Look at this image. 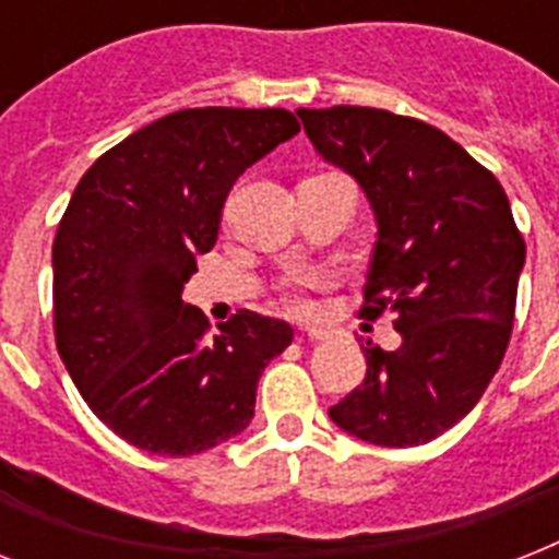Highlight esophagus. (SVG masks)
<instances>
[{"label": "esophagus", "instance_id": "1", "mask_svg": "<svg viewBox=\"0 0 559 559\" xmlns=\"http://www.w3.org/2000/svg\"><path fill=\"white\" fill-rule=\"evenodd\" d=\"M307 340H328L331 331H324V328H307Z\"/></svg>", "mask_w": 559, "mask_h": 559}]
</instances>
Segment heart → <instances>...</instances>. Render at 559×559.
I'll list each match as a JSON object with an SVG mask.
<instances>
[{"instance_id":"heart-1","label":"heart","mask_w":559,"mask_h":559,"mask_svg":"<svg viewBox=\"0 0 559 559\" xmlns=\"http://www.w3.org/2000/svg\"><path fill=\"white\" fill-rule=\"evenodd\" d=\"M319 281H322V275H319V272H301V275H296V278H293V287H289V293H287L289 307H293V310H307L305 289L316 287Z\"/></svg>"}]
</instances>
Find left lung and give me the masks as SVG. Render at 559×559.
<instances>
[{
    "instance_id": "8db88e82",
    "label": "left lung",
    "mask_w": 559,
    "mask_h": 559,
    "mask_svg": "<svg viewBox=\"0 0 559 559\" xmlns=\"http://www.w3.org/2000/svg\"><path fill=\"white\" fill-rule=\"evenodd\" d=\"M324 162L357 179L377 219L362 316L394 313L397 350L368 342L366 380L328 408L377 447L459 424L511 342L525 240L508 193L459 142L389 109H298Z\"/></svg>"
}]
</instances>
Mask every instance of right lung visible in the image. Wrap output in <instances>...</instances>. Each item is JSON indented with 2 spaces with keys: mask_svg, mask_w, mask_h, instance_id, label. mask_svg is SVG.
<instances>
[{
  "mask_svg": "<svg viewBox=\"0 0 559 559\" xmlns=\"http://www.w3.org/2000/svg\"><path fill=\"white\" fill-rule=\"evenodd\" d=\"M298 130L287 109H179L74 188L51 249L57 350L92 412L139 450L186 459L243 432L263 368L293 342L287 322L252 310L209 336L182 287L217 243L237 177Z\"/></svg>",
  "mask_w": 559,
  "mask_h": 559,
  "instance_id": "obj_1",
  "label": "right lung"
}]
</instances>
